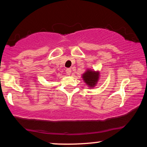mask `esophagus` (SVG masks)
<instances>
[{
    "instance_id": "1",
    "label": "esophagus",
    "mask_w": 147,
    "mask_h": 147,
    "mask_svg": "<svg viewBox=\"0 0 147 147\" xmlns=\"http://www.w3.org/2000/svg\"><path fill=\"white\" fill-rule=\"evenodd\" d=\"M65 72H66V73L68 74V75H70V74H71L72 70H71V69H70V68H67L66 70H65Z\"/></svg>"
}]
</instances>
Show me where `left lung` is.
<instances>
[{
	"label": "left lung",
	"mask_w": 147,
	"mask_h": 147,
	"mask_svg": "<svg viewBox=\"0 0 147 147\" xmlns=\"http://www.w3.org/2000/svg\"><path fill=\"white\" fill-rule=\"evenodd\" d=\"M99 72L92 71L91 70H88L86 72H84L82 75V78L88 86L90 88L94 87L97 83L99 79Z\"/></svg>",
	"instance_id": "1"
}]
</instances>
